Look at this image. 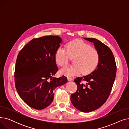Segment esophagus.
<instances>
[{"mask_svg":"<svg viewBox=\"0 0 129 129\" xmlns=\"http://www.w3.org/2000/svg\"><path fill=\"white\" fill-rule=\"evenodd\" d=\"M67 79H68L69 81H72V78L71 77H67Z\"/></svg>","mask_w":129,"mask_h":129,"instance_id":"esophagus-1","label":"esophagus"}]
</instances>
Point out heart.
I'll return each mask as SVG.
<instances>
[{"mask_svg": "<svg viewBox=\"0 0 129 129\" xmlns=\"http://www.w3.org/2000/svg\"><path fill=\"white\" fill-rule=\"evenodd\" d=\"M66 49L59 47L54 54L56 63L60 67H65L69 59H73V66L61 69L60 73L67 76L77 75L80 73L88 75L92 73L99 64L100 55L98 50L82 40H74L67 43Z\"/></svg>", "mask_w": 129, "mask_h": 129, "instance_id": "heart-1", "label": "heart"}]
</instances>
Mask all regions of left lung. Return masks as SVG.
<instances>
[{
	"mask_svg": "<svg viewBox=\"0 0 129 129\" xmlns=\"http://www.w3.org/2000/svg\"><path fill=\"white\" fill-rule=\"evenodd\" d=\"M84 39L93 43L99 52L100 59L91 73L74 80L77 89L71 94V101L78 110L89 112L103 106L109 97L116 78L117 66L109 47L96 39Z\"/></svg>",
	"mask_w": 129,
	"mask_h": 129,
	"instance_id": "left-lung-1",
	"label": "left lung"
}]
</instances>
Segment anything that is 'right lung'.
<instances>
[{
    "label": "right lung",
    "instance_id": "right-lung-1",
    "mask_svg": "<svg viewBox=\"0 0 129 129\" xmlns=\"http://www.w3.org/2000/svg\"><path fill=\"white\" fill-rule=\"evenodd\" d=\"M62 41L57 36L33 39L18 54L16 88L24 102L34 109L41 110L49 106L54 99L53 90L67 82L64 75L53 77L58 70L54 54Z\"/></svg>",
    "mask_w": 129,
    "mask_h": 129
}]
</instances>
